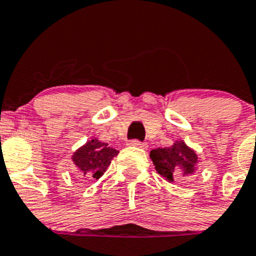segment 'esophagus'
<instances>
[{"label": "esophagus", "mask_w": 256, "mask_h": 256, "mask_svg": "<svg viewBox=\"0 0 256 256\" xmlns=\"http://www.w3.org/2000/svg\"><path fill=\"white\" fill-rule=\"evenodd\" d=\"M130 146H136V148H141V149H146L148 148V145L145 144V142H141L138 140H132L130 142Z\"/></svg>", "instance_id": "esophagus-1"}]
</instances>
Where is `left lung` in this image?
<instances>
[{
    "instance_id": "1",
    "label": "left lung",
    "mask_w": 256,
    "mask_h": 256,
    "mask_svg": "<svg viewBox=\"0 0 256 256\" xmlns=\"http://www.w3.org/2000/svg\"><path fill=\"white\" fill-rule=\"evenodd\" d=\"M150 160L157 173L169 182H173L180 176L193 174L198 165V156L182 140H177L172 146L150 150Z\"/></svg>"
}]
</instances>
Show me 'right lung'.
<instances>
[{"label": "right lung", "instance_id": "obj_1", "mask_svg": "<svg viewBox=\"0 0 256 256\" xmlns=\"http://www.w3.org/2000/svg\"><path fill=\"white\" fill-rule=\"evenodd\" d=\"M118 153L107 142L94 138L74 152L72 161L83 178L99 180Z\"/></svg>", "mask_w": 256, "mask_h": 256}]
</instances>
